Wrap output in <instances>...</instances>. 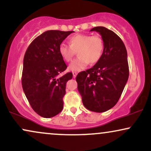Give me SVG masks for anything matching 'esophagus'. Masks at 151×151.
<instances>
[{
  "label": "esophagus",
  "instance_id": "1",
  "mask_svg": "<svg viewBox=\"0 0 151 151\" xmlns=\"http://www.w3.org/2000/svg\"><path fill=\"white\" fill-rule=\"evenodd\" d=\"M77 72H73V77L75 78L76 77H77Z\"/></svg>",
  "mask_w": 151,
  "mask_h": 151
}]
</instances>
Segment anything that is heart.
I'll list each match as a JSON object with an SVG mask.
<instances>
[{"label":"heart","mask_w":151,"mask_h":151,"mask_svg":"<svg viewBox=\"0 0 151 151\" xmlns=\"http://www.w3.org/2000/svg\"><path fill=\"white\" fill-rule=\"evenodd\" d=\"M70 45L62 42L59 46V52L64 60L70 62L78 51L79 58L69 66L72 72H79L86 68L89 62L96 63L101 58L104 50L102 38L99 35L77 34L69 39Z\"/></svg>","instance_id":"heart-1"}]
</instances>
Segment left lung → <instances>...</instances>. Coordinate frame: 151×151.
<instances>
[{"label": "left lung", "instance_id": "1", "mask_svg": "<svg viewBox=\"0 0 151 151\" xmlns=\"http://www.w3.org/2000/svg\"><path fill=\"white\" fill-rule=\"evenodd\" d=\"M101 35L104 50L93 67L76 77L83 104L91 111H106L116 104L129 79L127 51L121 39L104 27H95Z\"/></svg>", "mask_w": 151, "mask_h": 151}]
</instances>
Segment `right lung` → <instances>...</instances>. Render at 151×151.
<instances>
[{"label":"right lung","mask_w":151,"mask_h":151,"mask_svg":"<svg viewBox=\"0 0 151 151\" xmlns=\"http://www.w3.org/2000/svg\"><path fill=\"white\" fill-rule=\"evenodd\" d=\"M73 31L47 30L30 43L23 59L22 86L35 111L44 118L58 115L63 109L66 84L72 73L59 74L67 66L59 46Z\"/></svg>","instance_id":"add662e5"}]
</instances>
